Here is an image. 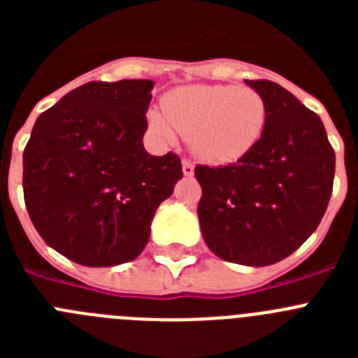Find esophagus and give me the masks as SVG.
I'll list each match as a JSON object with an SVG mask.
<instances>
[{"mask_svg": "<svg viewBox=\"0 0 358 358\" xmlns=\"http://www.w3.org/2000/svg\"><path fill=\"white\" fill-rule=\"evenodd\" d=\"M194 163L189 159H182V173H185L186 177H192L194 176Z\"/></svg>", "mask_w": 358, "mask_h": 358, "instance_id": "obj_1", "label": "esophagus"}]
</instances>
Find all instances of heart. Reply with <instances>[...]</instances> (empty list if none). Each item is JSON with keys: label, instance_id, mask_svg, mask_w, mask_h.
I'll list each match as a JSON object with an SVG mask.
<instances>
[{"label": "heart", "instance_id": "1", "mask_svg": "<svg viewBox=\"0 0 358 358\" xmlns=\"http://www.w3.org/2000/svg\"><path fill=\"white\" fill-rule=\"evenodd\" d=\"M164 115L148 113V125L163 140L173 129L188 136L201 159L231 163L260 141L267 123V106L260 93L236 85H188L163 98Z\"/></svg>", "mask_w": 358, "mask_h": 358}]
</instances>
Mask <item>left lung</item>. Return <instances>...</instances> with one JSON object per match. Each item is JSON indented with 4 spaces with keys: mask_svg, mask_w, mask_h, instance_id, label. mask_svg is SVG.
Segmentation results:
<instances>
[{
    "mask_svg": "<svg viewBox=\"0 0 358 358\" xmlns=\"http://www.w3.org/2000/svg\"><path fill=\"white\" fill-rule=\"evenodd\" d=\"M267 106L260 141L236 163L197 164L199 220L208 248L226 262L273 265L321 222L334 189L335 152L314 110L271 80H245Z\"/></svg>",
    "mask_w": 358,
    "mask_h": 358,
    "instance_id": "1",
    "label": "left lung"
}]
</instances>
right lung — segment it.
Instances as JSON below:
<instances>
[{"label":"right lung","instance_id":"add662e5","mask_svg":"<svg viewBox=\"0 0 358 358\" xmlns=\"http://www.w3.org/2000/svg\"><path fill=\"white\" fill-rule=\"evenodd\" d=\"M152 80L87 82L37 118L23 152L28 215L50 248L87 267L140 256L181 159L145 150Z\"/></svg>","mask_w":358,"mask_h":358}]
</instances>
